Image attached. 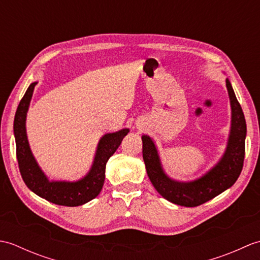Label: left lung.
I'll use <instances>...</instances> for the list:
<instances>
[{"label": "left lung", "mask_w": 260, "mask_h": 260, "mask_svg": "<svg viewBox=\"0 0 260 260\" xmlns=\"http://www.w3.org/2000/svg\"><path fill=\"white\" fill-rule=\"evenodd\" d=\"M231 105V129L228 145L221 159L211 170L191 182H178L164 173L156 146L150 136L143 135V159L146 172L156 191L168 201L183 207H198L211 200L239 178L245 158L247 126L244 112L237 101L229 79L225 80Z\"/></svg>", "instance_id": "1"}]
</instances>
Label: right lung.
Masks as SVG:
<instances>
[{"label":"right lung","mask_w":260,"mask_h":260,"mask_svg":"<svg viewBox=\"0 0 260 260\" xmlns=\"http://www.w3.org/2000/svg\"><path fill=\"white\" fill-rule=\"evenodd\" d=\"M37 84L38 82H32L27 88L16 109L14 117L13 129L16 144V158H18L22 179L32 192L46 199L49 202L67 207L81 206L95 199L101 193L108 158L117 150L129 129L124 128L102 137L98 143L91 169L85 178L76 182L50 181L39 168L35 156L32 155L25 131L26 112L29 109L33 89Z\"/></svg>","instance_id":"add662e5"}]
</instances>
